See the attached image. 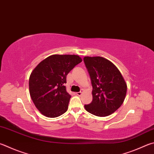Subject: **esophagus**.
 <instances>
[{
    "instance_id": "obj_1",
    "label": "esophagus",
    "mask_w": 154,
    "mask_h": 154,
    "mask_svg": "<svg viewBox=\"0 0 154 154\" xmlns=\"http://www.w3.org/2000/svg\"><path fill=\"white\" fill-rule=\"evenodd\" d=\"M76 94L77 95V96H82V91H79V92H77Z\"/></svg>"
}]
</instances>
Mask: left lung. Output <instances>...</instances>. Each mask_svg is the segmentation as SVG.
<instances>
[{
    "label": "left lung",
    "instance_id": "left-lung-1",
    "mask_svg": "<svg viewBox=\"0 0 154 154\" xmlns=\"http://www.w3.org/2000/svg\"><path fill=\"white\" fill-rule=\"evenodd\" d=\"M83 61L90 77L93 100L84 107L97 116H107L122 105L127 86L116 66L101 57H85Z\"/></svg>",
    "mask_w": 154,
    "mask_h": 154
}]
</instances>
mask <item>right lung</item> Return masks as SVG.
Wrapping results in <instances>:
<instances>
[{
    "label": "right lung",
    "mask_w": 154,
    "mask_h": 154,
    "mask_svg": "<svg viewBox=\"0 0 154 154\" xmlns=\"http://www.w3.org/2000/svg\"><path fill=\"white\" fill-rule=\"evenodd\" d=\"M82 59L77 55L50 56L33 70L29 79L30 96L35 107L49 118L67 110L71 96L66 92V75Z\"/></svg>",
    "instance_id": "right-lung-1"
}]
</instances>
